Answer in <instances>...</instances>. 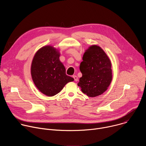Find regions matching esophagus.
<instances>
[{
	"label": "esophagus",
	"mask_w": 146,
	"mask_h": 146,
	"mask_svg": "<svg viewBox=\"0 0 146 146\" xmlns=\"http://www.w3.org/2000/svg\"><path fill=\"white\" fill-rule=\"evenodd\" d=\"M73 78H74V81H78V77H77V76L73 75Z\"/></svg>",
	"instance_id": "esophagus-1"
}]
</instances>
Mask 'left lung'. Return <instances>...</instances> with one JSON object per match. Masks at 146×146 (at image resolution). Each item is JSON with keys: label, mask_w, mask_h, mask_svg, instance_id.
Listing matches in <instances>:
<instances>
[{"label": "left lung", "mask_w": 146, "mask_h": 146, "mask_svg": "<svg viewBox=\"0 0 146 146\" xmlns=\"http://www.w3.org/2000/svg\"><path fill=\"white\" fill-rule=\"evenodd\" d=\"M80 70L82 76L77 85L88 96L102 95L111 84L113 75L110 59L97 45H92L86 50Z\"/></svg>", "instance_id": "1"}]
</instances>
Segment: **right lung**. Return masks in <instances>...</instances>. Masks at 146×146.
Instances as JSON below:
<instances>
[{"instance_id":"1","label":"right lung","mask_w":146,"mask_h":146,"mask_svg":"<svg viewBox=\"0 0 146 146\" xmlns=\"http://www.w3.org/2000/svg\"><path fill=\"white\" fill-rule=\"evenodd\" d=\"M59 56L58 49L46 46L36 52L32 62L31 73L34 84L40 92L48 96L56 95L68 82L74 81L66 74Z\"/></svg>"}]
</instances>
